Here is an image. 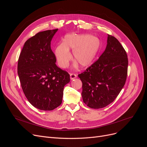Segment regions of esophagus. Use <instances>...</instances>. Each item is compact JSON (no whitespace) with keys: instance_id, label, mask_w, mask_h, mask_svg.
<instances>
[{"instance_id":"esophagus-1","label":"esophagus","mask_w":147,"mask_h":147,"mask_svg":"<svg viewBox=\"0 0 147 147\" xmlns=\"http://www.w3.org/2000/svg\"><path fill=\"white\" fill-rule=\"evenodd\" d=\"M69 76H70L71 80H73V79H74L75 78H77V75L76 74H74V73H70V74H69Z\"/></svg>"}]
</instances>
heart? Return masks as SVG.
Wrapping results in <instances>:
<instances>
[{"label":"heart","mask_w":147,"mask_h":147,"mask_svg":"<svg viewBox=\"0 0 147 147\" xmlns=\"http://www.w3.org/2000/svg\"><path fill=\"white\" fill-rule=\"evenodd\" d=\"M100 41L96 37L89 34H67L63 43L58 45L55 49V55L61 68H66L72 58L80 67L90 66L95 61L100 49ZM77 64L75 63L74 65Z\"/></svg>","instance_id":"b5f03b06"}]
</instances>
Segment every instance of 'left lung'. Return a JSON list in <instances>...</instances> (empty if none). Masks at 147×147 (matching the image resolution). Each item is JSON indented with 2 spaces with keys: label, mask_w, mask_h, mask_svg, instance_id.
Here are the masks:
<instances>
[{
  "label": "left lung",
  "mask_w": 147,
  "mask_h": 147,
  "mask_svg": "<svg viewBox=\"0 0 147 147\" xmlns=\"http://www.w3.org/2000/svg\"><path fill=\"white\" fill-rule=\"evenodd\" d=\"M126 51L116 38L108 34L105 50L78 77L82 82L83 101L99 109L113 102L124 86L127 74Z\"/></svg>",
  "instance_id": "1"
}]
</instances>
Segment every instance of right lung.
Instances as JSON below:
<instances>
[{
    "label": "right lung",
    "instance_id": "right-lung-1",
    "mask_svg": "<svg viewBox=\"0 0 147 147\" xmlns=\"http://www.w3.org/2000/svg\"><path fill=\"white\" fill-rule=\"evenodd\" d=\"M58 29L38 32L25 42L18 61V74L23 92L37 109L53 110L62 103L69 74L58 67L51 42Z\"/></svg>",
    "mask_w": 147,
    "mask_h": 147
}]
</instances>
